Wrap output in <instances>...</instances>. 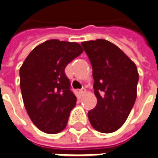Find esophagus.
I'll return each instance as SVG.
<instances>
[{"label":"esophagus","instance_id":"1","mask_svg":"<svg viewBox=\"0 0 158 158\" xmlns=\"http://www.w3.org/2000/svg\"><path fill=\"white\" fill-rule=\"evenodd\" d=\"M79 94H80V95H81V96H82V95H84V94H85V89H79Z\"/></svg>","mask_w":158,"mask_h":158}]
</instances>
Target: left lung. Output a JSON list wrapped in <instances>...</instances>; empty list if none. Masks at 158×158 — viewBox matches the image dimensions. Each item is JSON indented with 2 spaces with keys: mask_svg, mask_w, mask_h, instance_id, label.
<instances>
[{
  "mask_svg": "<svg viewBox=\"0 0 158 158\" xmlns=\"http://www.w3.org/2000/svg\"><path fill=\"white\" fill-rule=\"evenodd\" d=\"M93 69L97 103L88 112L90 124L113 133L125 123L137 96L139 73L135 62L112 42L103 39L81 43Z\"/></svg>",
  "mask_w": 158,
  "mask_h": 158,
  "instance_id": "8db88e82",
  "label": "left lung"
}]
</instances>
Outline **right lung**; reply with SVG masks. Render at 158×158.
Returning a JSON list of instances; mask_svg holds the SVG:
<instances>
[{
    "mask_svg": "<svg viewBox=\"0 0 158 158\" xmlns=\"http://www.w3.org/2000/svg\"><path fill=\"white\" fill-rule=\"evenodd\" d=\"M76 42L49 40L30 52L19 70L20 89L28 115L43 132L65 129L76 96L65 74L69 62L83 52Z\"/></svg>",
    "mask_w": 158,
    "mask_h": 158,
    "instance_id": "1",
    "label": "right lung"
}]
</instances>
